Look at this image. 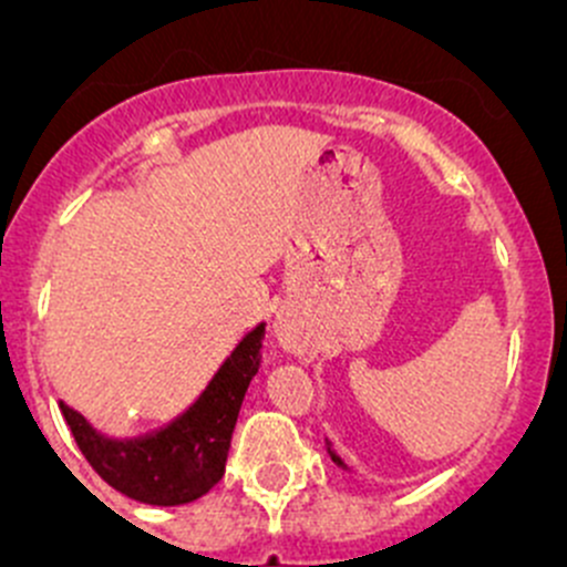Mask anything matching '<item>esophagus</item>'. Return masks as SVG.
I'll return each instance as SVG.
<instances>
[{
  "mask_svg": "<svg viewBox=\"0 0 567 567\" xmlns=\"http://www.w3.org/2000/svg\"><path fill=\"white\" fill-rule=\"evenodd\" d=\"M279 340H282V346L288 348V351L305 353V342H301L299 337L293 334V331H290V329H285V326H282V329H279Z\"/></svg>",
  "mask_w": 567,
  "mask_h": 567,
  "instance_id": "1",
  "label": "esophagus"
}]
</instances>
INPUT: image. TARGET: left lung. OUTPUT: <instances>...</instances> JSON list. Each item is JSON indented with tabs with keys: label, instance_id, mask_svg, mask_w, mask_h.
<instances>
[{
	"label": "left lung",
	"instance_id": "obj_1",
	"mask_svg": "<svg viewBox=\"0 0 567 567\" xmlns=\"http://www.w3.org/2000/svg\"><path fill=\"white\" fill-rule=\"evenodd\" d=\"M331 458H334V461H337V463H342V461H340V458H337V455H334V453H331Z\"/></svg>",
	"mask_w": 567,
	"mask_h": 567
}]
</instances>
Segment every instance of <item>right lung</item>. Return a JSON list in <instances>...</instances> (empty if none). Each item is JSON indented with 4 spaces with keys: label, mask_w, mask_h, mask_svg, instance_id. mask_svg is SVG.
<instances>
[{
    "label": "right lung",
    "mask_w": 567,
    "mask_h": 567,
    "mask_svg": "<svg viewBox=\"0 0 567 567\" xmlns=\"http://www.w3.org/2000/svg\"><path fill=\"white\" fill-rule=\"evenodd\" d=\"M262 337L266 326L249 331L203 398L151 439L112 442L99 436L82 414L60 403L79 450L99 477L145 505H186L208 494L225 474L244 394L262 362Z\"/></svg>",
    "instance_id": "add662e5"
}]
</instances>
